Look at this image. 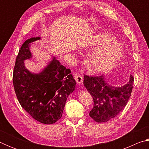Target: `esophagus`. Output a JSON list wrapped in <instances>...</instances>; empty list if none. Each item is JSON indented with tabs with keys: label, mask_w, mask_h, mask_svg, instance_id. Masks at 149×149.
<instances>
[{
	"label": "esophagus",
	"mask_w": 149,
	"mask_h": 149,
	"mask_svg": "<svg viewBox=\"0 0 149 149\" xmlns=\"http://www.w3.org/2000/svg\"><path fill=\"white\" fill-rule=\"evenodd\" d=\"M74 79L76 81V82L78 84H81L83 82V77L81 76V75L79 74V73H75L74 74Z\"/></svg>",
	"instance_id": "34e87169"
}]
</instances>
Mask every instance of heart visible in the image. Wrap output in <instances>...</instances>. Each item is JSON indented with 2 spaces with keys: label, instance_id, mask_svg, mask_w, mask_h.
<instances>
[{
  "label": "heart",
  "instance_id": "heart-1",
  "mask_svg": "<svg viewBox=\"0 0 149 149\" xmlns=\"http://www.w3.org/2000/svg\"><path fill=\"white\" fill-rule=\"evenodd\" d=\"M84 53L89 55L85 64L93 74L104 72L112 68L122 58L124 51L118 40L107 33L93 35L84 47Z\"/></svg>",
  "mask_w": 149,
  "mask_h": 149
}]
</instances>
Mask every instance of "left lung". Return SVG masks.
<instances>
[{
  "label": "left lung",
  "instance_id": "8db88e82",
  "mask_svg": "<svg viewBox=\"0 0 149 149\" xmlns=\"http://www.w3.org/2000/svg\"><path fill=\"white\" fill-rule=\"evenodd\" d=\"M134 79L132 75L123 86L116 87L107 83L105 75L84 76V84L93 98V109L89 116L95 122H107L119 114L127 104L132 91Z\"/></svg>",
  "mask_w": 149,
  "mask_h": 149
}]
</instances>
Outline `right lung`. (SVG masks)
<instances>
[{"label":"right lung","mask_w":149,"mask_h":149,"mask_svg":"<svg viewBox=\"0 0 149 149\" xmlns=\"http://www.w3.org/2000/svg\"><path fill=\"white\" fill-rule=\"evenodd\" d=\"M40 39V37H31L22 45L14 68L13 84L22 107L38 122L52 124L61 118L76 82L70 69L62 65L55 56L37 74L27 68L24 61L32 58L31 45Z\"/></svg>","instance_id":"add662e5"}]
</instances>
